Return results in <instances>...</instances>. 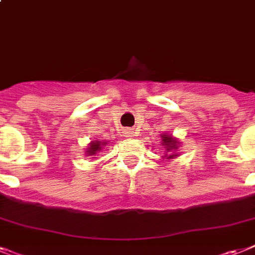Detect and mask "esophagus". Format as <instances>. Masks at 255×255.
Segmentation results:
<instances>
[{"label":"esophagus","instance_id":"obj_1","mask_svg":"<svg viewBox=\"0 0 255 255\" xmlns=\"http://www.w3.org/2000/svg\"><path fill=\"white\" fill-rule=\"evenodd\" d=\"M124 133H126V136H127V137H129V136H131V137L132 136H136V134H134L136 132H134L133 129H127V131L124 132Z\"/></svg>","mask_w":255,"mask_h":255}]
</instances>
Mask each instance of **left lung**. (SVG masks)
<instances>
[{"mask_svg": "<svg viewBox=\"0 0 255 255\" xmlns=\"http://www.w3.org/2000/svg\"><path fill=\"white\" fill-rule=\"evenodd\" d=\"M162 141H163V145H166L167 150H171V149H177V145H178L177 140L171 137V136H167V134L162 136ZM171 157H174V154H173V156H169L167 158H171Z\"/></svg>", "mask_w": 255, "mask_h": 255, "instance_id": "1", "label": "left lung"}]
</instances>
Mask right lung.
I'll use <instances>...</instances> for the list:
<instances>
[{
    "label": "right lung",
    "mask_w": 255,
    "mask_h": 255,
    "mask_svg": "<svg viewBox=\"0 0 255 255\" xmlns=\"http://www.w3.org/2000/svg\"><path fill=\"white\" fill-rule=\"evenodd\" d=\"M101 145H103L102 142L93 141L92 144H90V146L88 148V153H90V156H93V154H95V153L98 152L99 149H101Z\"/></svg>",
    "instance_id": "right-lung-1"
}]
</instances>
